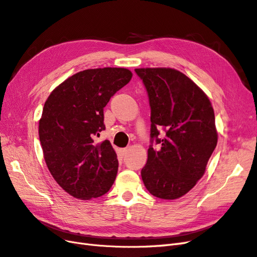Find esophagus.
I'll return each instance as SVG.
<instances>
[{
	"label": "esophagus",
	"mask_w": 257,
	"mask_h": 257,
	"mask_svg": "<svg viewBox=\"0 0 257 257\" xmlns=\"http://www.w3.org/2000/svg\"><path fill=\"white\" fill-rule=\"evenodd\" d=\"M128 152V148H123V149H120V153L122 155H125Z\"/></svg>",
	"instance_id": "obj_1"
}]
</instances>
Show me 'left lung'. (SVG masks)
Instances as JSON below:
<instances>
[{"instance_id": "1", "label": "left lung", "mask_w": 257, "mask_h": 257, "mask_svg": "<svg viewBox=\"0 0 257 257\" xmlns=\"http://www.w3.org/2000/svg\"><path fill=\"white\" fill-rule=\"evenodd\" d=\"M149 96L151 138L161 148L148 149L142 169L146 189L162 199L182 197L204 176L217 144L211 102L183 73L169 67L136 68ZM167 133L158 139V130Z\"/></svg>"}]
</instances>
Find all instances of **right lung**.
Listing matches in <instances>:
<instances>
[{
	"mask_svg": "<svg viewBox=\"0 0 257 257\" xmlns=\"http://www.w3.org/2000/svg\"><path fill=\"white\" fill-rule=\"evenodd\" d=\"M122 67L91 68L68 77L45 102L38 125L44 159L69 195L89 200L104 195L118 173L109 141L94 144L105 130L104 107L132 79Z\"/></svg>",
	"mask_w": 257,
	"mask_h": 257,
	"instance_id": "right-lung-1",
	"label": "right lung"
}]
</instances>
